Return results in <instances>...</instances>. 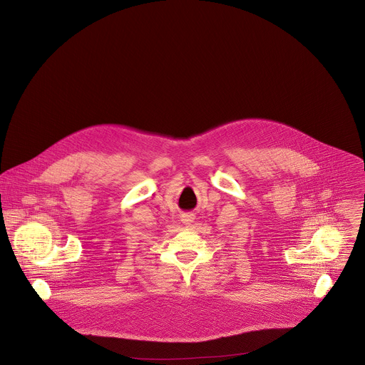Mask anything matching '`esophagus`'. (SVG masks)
<instances>
[{
	"instance_id": "esophagus-1",
	"label": "esophagus",
	"mask_w": 365,
	"mask_h": 365,
	"mask_svg": "<svg viewBox=\"0 0 365 365\" xmlns=\"http://www.w3.org/2000/svg\"><path fill=\"white\" fill-rule=\"evenodd\" d=\"M194 219H195V215L191 213V212H185L181 215V222L185 225V226H190L194 223Z\"/></svg>"
}]
</instances>
